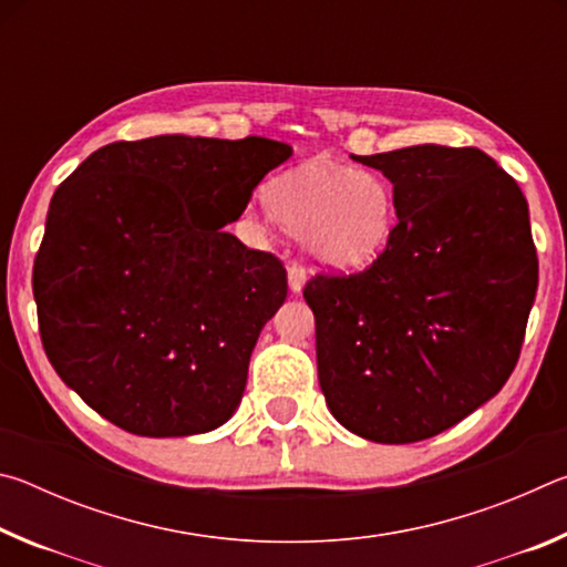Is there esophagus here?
<instances>
[{
  "mask_svg": "<svg viewBox=\"0 0 567 567\" xmlns=\"http://www.w3.org/2000/svg\"><path fill=\"white\" fill-rule=\"evenodd\" d=\"M305 282H307V275H305V270H302L300 265L292 262L290 267H287V285H290V292L300 295Z\"/></svg>",
  "mask_w": 567,
  "mask_h": 567,
  "instance_id": "esophagus-1",
  "label": "esophagus"
}]
</instances>
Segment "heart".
<instances>
[{
  "instance_id": "b5f03b06",
  "label": "heart",
  "mask_w": 567,
  "mask_h": 567,
  "mask_svg": "<svg viewBox=\"0 0 567 567\" xmlns=\"http://www.w3.org/2000/svg\"><path fill=\"white\" fill-rule=\"evenodd\" d=\"M265 213L300 237L307 260L328 272H360L395 235L392 185L370 169L312 159L272 177Z\"/></svg>"
}]
</instances>
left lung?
<instances>
[{"label":"left lung","mask_w":567,"mask_h":567,"mask_svg":"<svg viewBox=\"0 0 567 567\" xmlns=\"http://www.w3.org/2000/svg\"><path fill=\"white\" fill-rule=\"evenodd\" d=\"M392 182L385 252L305 285L332 417L382 445L427 440L495 398L520 358L537 290L527 199L475 147L354 157Z\"/></svg>","instance_id":"obj_1"}]
</instances>
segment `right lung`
Returning <instances> with one entry per match:
<instances>
[{"label": "right lung", "mask_w": 567, "mask_h": 567, "mask_svg": "<svg viewBox=\"0 0 567 567\" xmlns=\"http://www.w3.org/2000/svg\"><path fill=\"white\" fill-rule=\"evenodd\" d=\"M290 157L265 137L159 134L92 152L56 187L32 275L40 334L102 417L185 437L235 415L287 272L223 227Z\"/></svg>", "instance_id": "obj_1"}]
</instances>
